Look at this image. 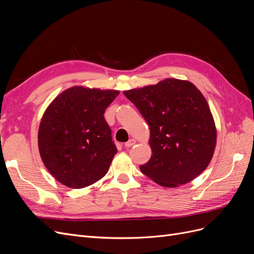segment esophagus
<instances>
[{
  "label": "esophagus",
  "mask_w": 254,
  "mask_h": 254,
  "mask_svg": "<svg viewBox=\"0 0 254 254\" xmlns=\"http://www.w3.org/2000/svg\"><path fill=\"white\" fill-rule=\"evenodd\" d=\"M134 144H135V140L130 139L128 142L125 143V147H126V148H129V147H131V146H133Z\"/></svg>",
  "instance_id": "obj_1"
}]
</instances>
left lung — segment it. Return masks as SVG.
I'll return each mask as SVG.
<instances>
[{
  "label": "left lung",
  "mask_w": 254,
  "mask_h": 254,
  "mask_svg": "<svg viewBox=\"0 0 254 254\" xmlns=\"http://www.w3.org/2000/svg\"><path fill=\"white\" fill-rule=\"evenodd\" d=\"M150 129L152 150L141 172L165 188L186 184L212 160L216 128L210 107L193 83L167 78L124 92Z\"/></svg>",
  "instance_id": "1"
}]
</instances>
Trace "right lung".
Segmentation results:
<instances>
[{
    "label": "right lung",
    "mask_w": 254,
    "mask_h": 254,
    "mask_svg": "<svg viewBox=\"0 0 254 254\" xmlns=\"http://www.w3.org/2000/svg\"><path fill=\"white\" fill-rule=\"evenodd\" d=\"M117 90L73 87L45 110L38 146L45 167L64 186L82 189L101 180L118 152L105 110Z\"/></svg>",
    "instance_id": "right-lung-1"
}]
</instances>
